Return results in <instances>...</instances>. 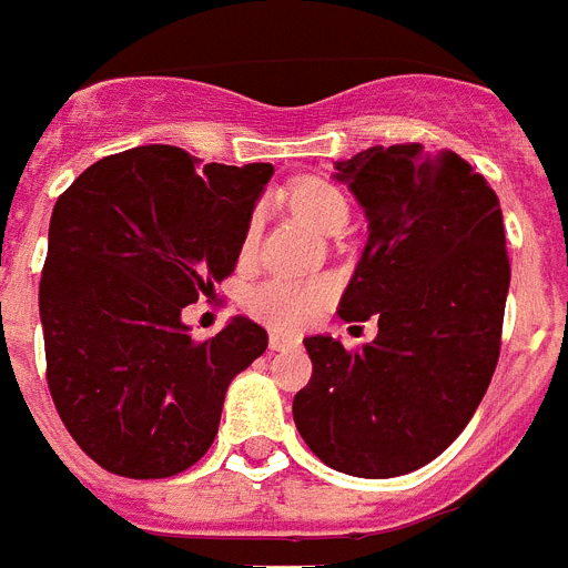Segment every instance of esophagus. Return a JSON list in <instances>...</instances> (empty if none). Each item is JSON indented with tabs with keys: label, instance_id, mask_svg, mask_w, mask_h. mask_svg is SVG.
Here are the masks:
<instances>
[{
	"label": "esophagus",
	"instance_id": "esophagus-1",
	"mask_svg": "<svg viewBox=\"0 0 568 568\" xmlns=\"http://www.w3.org/2000/svg\"><path fill=\"white\" fill-rule=\"evenodd\" d=\"M290 345H295L293 336L278 334V331H273V334H270V351H284V348H290Z\"/></svg>",
	"mask_w": 568,
	"mask_h": 568
}]
</instances>
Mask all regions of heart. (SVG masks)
Returning <instances> with one entry per match:
<instances>
[{
  "label": "heart",
  "mask_w": 568,
  "mask_h": 568,
  "mask_svg": "<svg viewBox=\"0 0 568 568\" xmlns=\"http://www.w3.org/2000/svg\"><path fill=\"white\" fill-rule=\"evenodd\" d=\"M290 205L302 214L311 226L331 232L334 226L348 220V200L336 189L334 182L318 180V176H304V180L293 182L290 189ZM257 232V220L252 217L246 226V237H243V252L252 250ZM331 298V284L322 278L313 281H295L275 275L246 293V307L255 318L275 327H298L304 322H311L325 302Z\"/></svg>",
  "instance_id": "b5f03b06"
}]
</instances>
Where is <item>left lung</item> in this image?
I'll return each instance as SVG.
<instances>
[{
	"label": "left lung",
	"mask_w": 568,
	"mask_h": 568,
	"mask_svg": "<svg viewBox=\"0 0 568 568\" xmlns=\"http://www.w3.org/2000/svg\"><path fill=\"white\" fill-rule=\"evenodd\" d=\"M336 171L368 217L339 316H374L377 339L345 351L307 336L313 377L293 418L327 467L392 479L442 456L490 386L510 284L503 209L453 150L368 148Z\"/></svg>",
	"instance_id": "1"
}]
</instances>
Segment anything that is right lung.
Segmentation results:
<instances>
[{
    "label": "right lung",
    "instance_id": "add662e5",
    "mask_svg": "<svg viewBox=\"0 0 568 568\" xmlns=\"http://www.w3.org/2000/svg\"><path fill=\"white\" fill-rule=\"evenodd\" d=\"M270 162L200 165L148 144L104 156L58 196L40 278L45 379L78 447L126 479L209 453L234 374L266 331L232 318L196 342L182 307L234 273Z\"/></svg>",
    "mask_w": 568,
    "mask_h": 568
}]
</instances>
